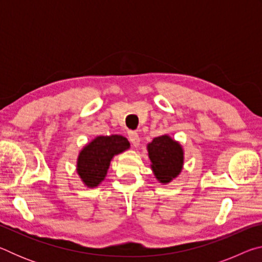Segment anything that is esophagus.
<instances>
[{"label":"esophagus","mask_w":262,"mask_h":262,"mask_svg":"<svg viewBox=\"0 0 262 262\" xmlns=\"http://www.w3.org/2000/svg\"><path fill=\"white\" fill-rule=\"evenodd\" d=\"M128 139H129L130 143L134 145V147H139L140 145L141 140H140L139 134H137L136 132H132V130L128 132Z\"/></svg>","instance_id":"obj_1"}]
</instances>
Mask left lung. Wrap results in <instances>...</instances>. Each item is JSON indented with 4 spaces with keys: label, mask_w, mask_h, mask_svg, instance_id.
Here are the masks:
<instances>
[{
    "label": "left lung",
    "mask_w": 262,
    "mask_h": 262,
    "mask_svg": "<svg viewBox=\"0 0 262 262\" xmlns=\"http://www.w3.org/2000/svg\"><path fill=\"white\" fill-rule=\"evenodd\" d=\"M147 149L150 166L159 183L168 184L180 174L184 166V149L178 141L165 134L155 137Z\"/></svg>",
    "instance_id": "left-lung-1"
}]
</instances>
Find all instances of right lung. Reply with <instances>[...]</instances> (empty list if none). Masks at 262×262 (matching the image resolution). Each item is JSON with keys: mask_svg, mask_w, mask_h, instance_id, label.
Instances as JSON below:
<instances>
[{"mask_svg": "<svg viewBox=\"0 0 262 262\" xmlns=\"http://www.w3.org/2000/svg\"><path fill=\"white\" fill-rule=\"evenodd\" d=\"M130 144L121 135L97 136L78 154L76 171L89 188L97 187L105 179L110 163L115 155L129 149Z\"/></svg>", "mask_w": 262, "mask_h": 262, "instance_id": "obj_1", "label": "right lung"}]
</instances>
